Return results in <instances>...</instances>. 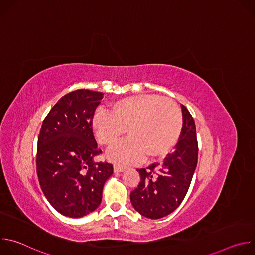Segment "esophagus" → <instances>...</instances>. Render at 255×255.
<instances>
[{
	"instance_id": "1",
	"label": "esophagus",
	"mask_w": 255,
	"mask_h": 255,
	"mask_svg": "<svg viewBox=\"0 0 255 255\" xmlns=\"http://www.w3.org/2000/svg\"><path fill=\"white\" fill-rule=\"evenodd\" d=\"M125 170V167L124 166H121V165H119V164H115L114 165V171L115 172H122V171H124Z\"/></svg>"
}]
</instances>
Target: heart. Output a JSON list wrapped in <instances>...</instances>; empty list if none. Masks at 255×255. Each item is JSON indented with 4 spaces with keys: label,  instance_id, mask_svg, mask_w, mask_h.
Instances as JSON below:
<instances>
[{
    "label": "heart",
    "instance_id": "b5f03b06",
    "mask_svg": "<svg viewBox=\"0 0 255 255\" xmlns=\"http://www.w3.org/2000/svg\"><path fill=\"white\" fill-rule=\"evenodd\" d=\"M131 138L108 153L112 160L131 164L145 156L157 159L167 154L179 139L183 115L174 101L155 94H141L120 99L111 111H98L93 130L105 146H113L128 131Z\"/></svg>",
    "mask_w": 255,
    "mask_h": 255
}]
</instances>
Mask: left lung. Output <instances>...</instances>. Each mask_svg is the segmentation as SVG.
I'll list each match as a JSON object with an SVG mask.
<instances>
[{"label": "left lung", "mask_w": 255, "mask_h": 255, "mask_svg": "<svg viewBox=\"0 0 255 255\" xmlns=\"http://www.w3.org/2000/svg\"><path fill=\"white\" fill-rule=\"evenodd\" d=\"M183 129L175 145L162 163L154 162L138 168L140 183L131 192L134 209L150 219H159L172 213L185 199L198 162L196 124L188 109L181 105Z\"/></svg>", "instance_id": "8db88e82"}]
</instances>
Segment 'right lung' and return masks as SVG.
<instances>
[{
	"mask_svg": "<svg viewBox=\"0 0 255 255\" xmlns=\"http://www.w3.org/2000/svg\"><path fill=\"white\" fill-rule=\"evenodd\" d=\"M103 93L86 89L64 95L43 120L37 142L36 170L41 190L60 214L81 218L101 204L113 164L95 162L102 154L93 118Z\"/></svg>",
	"mask_w": 255,
	"mask_h": 255,
	"instance_id": "add662e5",
	"label": "right lung"
}]
</instances>
